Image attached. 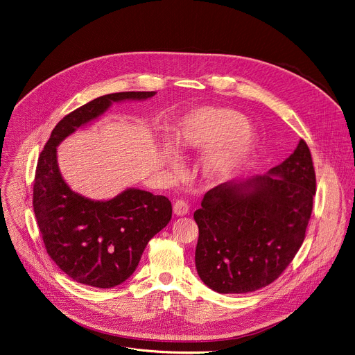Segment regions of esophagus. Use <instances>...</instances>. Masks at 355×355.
Listing matches in <instances>:
<instances>
[{
  "instance_id": "1",
  "label": "esophagus",
  "mask_w": 355,
  "mask_h": 355,
  "mask_svg": "<svg viewBox=\"0 0 355 355\" xmlns=\"http://www.w3.org/2000/svg\"><path fill=\"white\" fill-rule=\"evenodd\" d=\"M173 211H174V215H177V216H185V215L189 212L188 202H185L184 199H177V200L174 202Z\"/></svg>"
}]
</instances>
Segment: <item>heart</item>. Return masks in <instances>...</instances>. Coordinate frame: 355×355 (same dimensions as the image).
<instances>
[{
  "label": "heart",
  "instance_id": "b5f03b06",
  "mask_svg": "<svg viewBox=\"0 0 355 355\" xmlns=\"http://www.w3.org/2000/svg\"><path fill=\"white\" fill-rule=\"evenodd\" d=\"M247 126L245 118L234 111L196 110L181 119L170 146L175 153L209 148L200 170L205 180L220 182L230 178L251 153L254 141Z\"/></svg>",
  "mask_w": 355,
  "mask_h": 355
}]
</instances>
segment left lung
Segmentation results:
<instances>
[{
	"mask_svg": "<svg viewBox=\"0 0 355 355\" xmlns=\"http://www.w3.org/2000/svg\"><path fill=\"white\" fill-rule=\"evenodd\" d=\"M315 193L311 150L302 139L267 174L208 191L193 214L199 278L219 293H247L274 282L305 240Z\"/></svg>",
	"mask_w": 355,
	"mask_h": 355,
	"instance_id": "obj_1",
	"label": "left lung"
}]
</instances>
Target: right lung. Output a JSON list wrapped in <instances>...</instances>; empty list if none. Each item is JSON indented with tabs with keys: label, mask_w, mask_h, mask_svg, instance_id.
<instances>
[{
	"label": "right lung",
	"mask_w": 355,
	"mask_h": 355,
	"mask_svg": "<svg viewBox=\"0 0 355 355\" xmlns=\"http://www.w3.org/2000/svg\"><path fill=\"white\" fill-rule=\"evenodd\" d=\"M155 91L115 92L92 99L53 129L37 160L33 211L47 254L74 281L112 288L136 270L148 240L167 226L168 198L128 188L108 200L74 192L62 177L58 146L78 128L104 115L114 103L144 101Z\"/></svg>",
	"instance_id": "1"
}]
</instances>
